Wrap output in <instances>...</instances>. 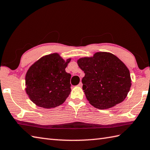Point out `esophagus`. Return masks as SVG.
<instances>
[{"mask_svg":"<svg viewBox=\"0 0 150 150\" xmlns=\"http://www.w3.org/2000/svg\"><path fill=\"white\" fill-rule=\"evenodd\" d=\"M78 86H79V87H82V82H79V84Z\"/></svg>","mask_w":150,"mask_h":150,"instance_id":"1","label":"esophagus"}]
</instances>
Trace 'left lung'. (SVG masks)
<instances>
[{
  "label": "left lung",
  "mask_w": 150,
  "mask_h": 150,
  "mask_svg": "<svg viewBox=\"0 0 150 150\" xmlns=\"http://www.w3.org/2000/svg\"><path fill=\"white\" fill-rule=\"evenodd\" d=\"M85 76L82 79L86 97L92 106L108 109L125 99L131 87L129 69L113 54L97 52L77 60Z\"/></svg>",
  "instance_id": "1"
}]
</instances>
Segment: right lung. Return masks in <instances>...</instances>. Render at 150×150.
I'll use <instances>...</instances> for the list:
<instances>
[{"label":"right lung","instance_id":"right-lung-1","mask_svg":"<svg viewBox=\"0 0 150 150\" xmlns=\"http://www.w3.org/2000/svg\"><path fill=\"white\" fill-rule=\"evenodd\" d=\"M65 61L58 53L46 55L35 62L26 75V91L37 106L52 108L60 106L71 92V75Z\"/></svg>","mask_w":150,"mask_h":150}]
</instances>
